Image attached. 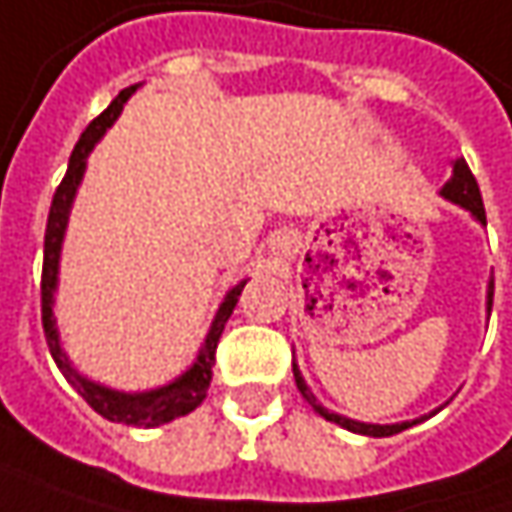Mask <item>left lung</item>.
Returning a JSON list of instances; mask_svg holds the SVG:
<instances>
[{
	"label": "left lung",
	"instance_id": "8db88e82",
	"mask_svg": "<svg viewBox=\"0 0 512 512\" xmlns=\"http://www.w3.org/2000/svg\"><path fill=\"white\" fill-rule=\"evenodd\" d=\"M440 195L446 198V201L457 203V206H463L481 227H487V212H484V201H481V189H478V183H475V177H472V171H469V165L466 160H455L452 163V177L446 180V186L440 189ZM493 311V276H490V282H487V314ZM294 367V382L300 387V393H303V399L309 402L311 408L323 417V420L335 422V425H341V428H347V431H355V434H367V437H390V434H399V431H405V428H411V425H417V422L428 420L431 414H437V411H431L428 417H420V420H405V422H390V425H376V422H358V420H349L344 414H335V411H329V408H323L320 402H317V396L311 393V387L303 379V373H300V367H297V361L291 364Z\"/></svg>",
	"mask_w": 512,
	"mask_h": 512
}]
</instances>
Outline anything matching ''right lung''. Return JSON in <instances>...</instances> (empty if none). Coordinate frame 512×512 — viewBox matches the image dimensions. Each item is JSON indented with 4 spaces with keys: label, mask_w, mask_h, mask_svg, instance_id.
Wrapping results in <instances>:
<instances>
[{
    "label": "right lung",
    "mask_w": 512,
    "mask_h": 512,
    "mask_svg": "<svg viewBox=\"0 0 512 512\" xmlns=\"http://www.w3.org/2000/svg\"><path fill=\"white\" fill-rule=\"evenodd\" d=\"M139 87V84H136ZM136 87L122 90L113 104L98 116L92 119L90 128L81 133L72 157H69V168H66V177L63 183L57 186L55 201L49 209V224H46V247H43V285H40V294H43V332H46V341H49V352L55 358V364L60 367V373L66 376V382L72 384L90 405L92 411H98L104 420L122 422L130 428H157L163 422L177 420V417H186L192 414L203 399H206V390L212 382V364H215V347H218V338L230 320V314L236 309L238 297H241V288L247 285V279H241L238 285H233L224 297V303L218 306L215 317H212V326L203 338L201 352L198 358L192 361V367H186L177 379H171L168 384H160L154 390H139V393H128V390H116V387H107L101 382H92L87 379L66 355V349L60 344V332H57L55 320V291H57V274H60V250H63V236H66V227H69V212H72V203L78 195V186L84 180V171H87V157L92 154V148L98 145V139L107 133V128L119 119L122 107L128 104V98L136 92Z\"/></svg>",
    "instance_id": "1"
}]
</instances>
